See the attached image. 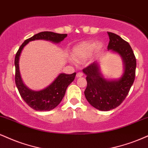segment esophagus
Returning <instances> with one entry per match:
<instances>
[{"label": "esophagus", "mask_w": 148, "mask_h": 148, "mask_svg": "<svg viewBox=\"0 0 148 148\" xmlns=\"http://www.w3.org/2000/svg\"><path fill=\"white\" fill-rule=\"evenodd\" d=\"M83 76V74L82 72H78L77 74H76V77L79 78V77H81V76Z\"/></svg>", "instance_id": "obj_1"}]
</instances>
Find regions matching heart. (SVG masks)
I'll list each match as a JSON object with an SVG mask.
<instances>
[{
	"mask_svg": "<svg viewBox=\"0 0 148 148\" xmlns=\"http://www.w3.org/2000/svg\"><path fill=\"white\" fill-rule=\"evenodd\" d=\"M102 49V43L94 40H88L74 46L72 50V55L75 60H83L91 56L94 51L97 54L101 52Z\"/></svg>",
	"mask_w": 148,
	"mask_h": 148,
	"instance_id": "obj_1",
	"label": "heart"
}]
</instances>
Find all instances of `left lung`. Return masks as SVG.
I'll use <instances>...</instances> for the list:
<instances>
[{
  "label": "left lung",
  "instance_id": "left-lung-1",
  "mask_svg": "<svg viewBox=\"0 0 148 148\" xmlns=\"http://www.w3.org/2000/svg\"><path fill=\"white\" fill-rule=\"evenodd\" d=\"M108 50L118 54L123 63V72L119 79H107L96 61L83 69L88 85L84 94L92 107L101 111H109L120 106L127 97L134 83L136 61L131 46L118 35L108 32Z\"/></svg>",
  "mask_w": 148,
  "mask_h": 148
}]
</instances>
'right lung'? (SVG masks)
I'll return each instance as SVG.
<instances>
[{"instance_id": "obj_1", "label": "right lung", "mask_w": 148, "mask_h": 148, "mask_svg": "<svg viewBox=\"0 0 148 148\" xmlns=\"http://www.w3.org/2000/svg\"><path fill=\"white\" fill-rule=\"evenodd\" d=\"M66 34H57L52 32H42L25 40L15 56V82L21 97L27 104L36 111H50L59 105L63 100L67 88L74 81L76 72L71 74L60 73L48 86L40 90H33L25 85L19 69V59L23 48L30 41L45 40L54 43H59L67 37Z\"/></svg>"}]
</instances>
